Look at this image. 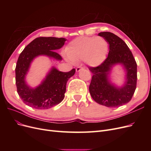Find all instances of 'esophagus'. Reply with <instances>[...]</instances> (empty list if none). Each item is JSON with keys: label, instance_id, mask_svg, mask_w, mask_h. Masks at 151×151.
<instances>
[{"label": "esophagus", "instance_id": "esophagus-1", "mask_svg": "<svg viewBox=\"0 0 151 151\" xmlns=\"http://www.w3.org/2000/svg\"><path fill=\"white\" fill-rule=\"evenodd\" d=\"M82 69H84V67H81V66L77 67L76 68V72H79V71H80L81 70H82Z\"/></svg>", "mask_w": 151, "mask_h": 151}]
</instances>
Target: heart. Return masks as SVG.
I'll list each match as a JSON object with an SVG mask.
<instances>
[{"label":"heart","instance_id":"obj_1","mask_svg":"<svg viewBox=\"0 0 151 151\" xmlns=\"http://www.w3.org/2000/svg\"><path fill=\"white\" fill-rule=\"evenodd\" d=\"M107 41L101 36H80L72 40L66 48V54L72 62L83 60L91 66H97L106 58Z\"/></svg>","mask_w":151,"mask_h":151}]
</instances>
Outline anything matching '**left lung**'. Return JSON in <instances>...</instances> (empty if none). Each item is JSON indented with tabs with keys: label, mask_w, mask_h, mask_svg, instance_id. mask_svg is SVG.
<instances>
[{
	"label": "left lung",
	"mask_w": 151,
	"mask_h": 151,
	"mask_svg": "<svg viewBox=\"0 0 151 151\" xmlns=\"http://www.w3.org/2000/svg\"><path fill=\"white\" fill-rule=\"evenodd\" d=\"M109 45L107 58L97 67H89L93 74L89 87L90 94L94 101L106 107L116 108L129 103L137 86V63L132 52L120 38L110 32H101ZM116 63L124 66L127 71V81L124 86L117 88L109 83L107 74L111 67Z\"/></svg>",
	"instance_id": "left-lung-1"
}]
</instances>
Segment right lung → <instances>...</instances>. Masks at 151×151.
<instances>
[{
    "label": "right lung",
    "instance_id": "right-lung-1",
    "mask_svg": "<svg viewBox=\"0 0 151 151\" xmlns=\"http://www.w3.org/2000/svg\"><path fill=\"white\" fill-rule=\"evenodd\" d=\"M65 40L63 38H36L20 53L15 68L16 84L19 97L28 106L46 109L59 104L64 98L67 82L74 75L75 68L63 72L52 68L42 84L35 89L29 88L25 83L24 77L31 61L36 57L45 55L61 60L62 57L55 50L60 48Z\"/></svg>",
    "mask_w": 151,
    "mask_h": 151
}]
</instances>
